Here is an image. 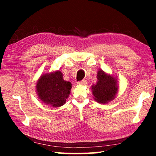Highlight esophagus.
I'll return each mask as SVG.
<instances>
[{"mask_svg": "<svg viewBox=\"0 0 156 156\" xmlns=\"http://www.w3.org/2000/svg\"><path fill=\"white\" fill-rule=\"evenodd\" d=\"M87 80H81V81H79L78 82V84H80V85H86L87 83Z\"/></svg>", "mask_w": 156, "mask_h": 156, "instance_id": "obj_1", "label": "esophagus"}]
</instances>
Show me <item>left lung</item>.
<instances>
[{"mask_svg":"<svg viewBox=\"0 0 156 156\" xmlns=\"http://www.w3.org/2000/svg\"><path fill=\"white\" fill-rule=\"evenodd\" d=\"M97 79L96 84L91 88L95 100L105 104L114 99L118 90L117 80L102 70L98 72Z\"/></svg>","mask_w":156,"mask_h":156,"instance_id":"1","label":"left lung"}]
</instances>
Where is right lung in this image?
Here are the masks:
<instances>
[{
    "mask_svg": "<svg viewBox=\"0 0 156 156\" xmlns=\"http://www.w3.org/2000/svg\"><path fill=\"white\" fill-rule=\"evenodd\" d=\"M72 84L63 80L60 71L41 76L36 84L37 94L44 103L54 107L65 105L70 94Z\"/></svg>",
    "mask_w": 156,
    "mask_h": 156,
    "instance_id": "1",
    "label": "right lung"
}]
</instances>
